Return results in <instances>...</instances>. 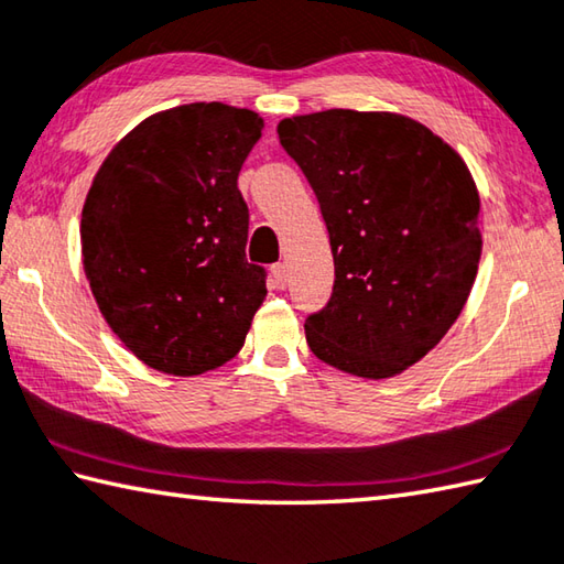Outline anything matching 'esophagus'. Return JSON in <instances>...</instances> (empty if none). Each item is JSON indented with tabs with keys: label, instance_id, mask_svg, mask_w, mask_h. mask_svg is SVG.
<instances>
[{
	"label": "esophagus",
	"instance_id": "34e87169",
	"mask_svg": "<svg viewBox=\"0 0 564 564\" xmlns=\"http://www.w3.org/2000/svg\"><path fill=\"white\" fill-rule=\"evenodd\" d=\"M272 274H274V282H278L280 286L286 284V264L284 262L272 264Z\"/></svg>",
	"mask_w": 564,
	"mask_h": 564
}]
</instances>
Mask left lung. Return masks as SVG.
<instances>
[{"label":"left lung","mask_w":564,"mask_h":564,"mask_svg":"<svg viewBox=\"0 0 564 564\" xmlns=\"http://www.w3.org/2000/svg\"><path fill=\"white\" fill-rule=\"evenodd\" d=\"M278 134L314 188L334 254L332 300L306 318V344L350 376L402 373L449 332L479 270L469 169L395 112L296 115Z\"/></svg>","instance_id":"obj_1"}]
</instances>
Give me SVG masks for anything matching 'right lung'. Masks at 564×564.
Here are the masks:
<instances>
[{"mask_svg":"<svg viewBox=\"0 0 564 564\" xmlns=\"http://www.w3.org/2000/svg\"><path fill=\"white\" fill-rule=\"evenodd\" d=\"M262 117L223 102L156 112L124 134L85 196V278L117 338L154 370L200 376L238 354L268 296L246 258L240 166Z\"/></svg>","mask_w":564,"mask_h":564,"instance_id":"right-lung-1","label":"right lung"}]
</instances>
